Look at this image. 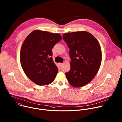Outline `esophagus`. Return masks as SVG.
I'll return each instance as SVG.
<instances>
[{"label":"esophagus","mask_w":122,"mask_h":122,"mask_svg":"<svg viewBox=\"0 0 122 122\" xmlns=\"http://www.w3.org/2000/svg\"><path fill=\"white\" fill-rule=\"evenodd\" d=\"M59 64L60 66H62L63 65V63H59Z\"/></svg>","instance_id":"1"}]
</instances>
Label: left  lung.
<instances>
[{"label":"left lung","instance_id":"obj_1","mask_svg":"<svg viewBox=\"0 0 122 122\" xmlns=\"http://www.w3.org/2000/svg\"><path fill=\"white\" fill-rule=\"evenodd\" d=\"M63 39L69 48L70 69L66 73L69 83L76 88L89 83L98 72L102 50L96 38L86 31L68 32Z\"/></svg>","mask_w":122,"mask_h":122}]
</instances>
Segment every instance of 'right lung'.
I'll use <instances>...</instances> for the list:
<instances>
[{
    "label": "right lung",
    "mask_w": 122,
    "mask_h": 122,
    "mask_svg": "<svg viewBox=\"0 0 122 122\" xmlns=\"http://www.w3.org/2000/svg\"><path fill=\"white\" fill-rule=\"evenodd\" d=\"M62 39L58 33L36 30L25 39L20 52L21 67L34 83L47 85L53 82L58 72L52 58V48Z\"/></svg>",
    "instance_id": "add662e5"
}]
</instances>
